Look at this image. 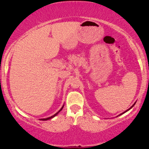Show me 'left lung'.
<instances>
[{
  "instance_id": "8db88e82",
  "label": "left lung",
  "mask_w": 149,
  "mask_h": 149,
  "mask_svg": "<svg viewBox=\"0 0 149 149\" xmlns=\"http://www.w3.org/2000/svg\"><path fill=\"white\" fill-rule=\"evenodd\" d=\"M135 103H136V102H135V103H134V104H133V105H132V107H130V108H129V109H127V110H125V112H123V113H122V114H120V115H118V116H120V115H122V114H124V113H125V112H127V111H129V110H130V109H131V108H133V106H134V105H135Z\"/></svg>"
}]
</instances>
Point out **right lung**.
I'll use <instances>...</instances> for the list:
<instances>
[{"label": "right lung", "mask_w": 149, "mask_h": 149, "mask_svg": "<svg viewBox=\"0 0 149 149\" xmlns=\"http://www.w3.org/2000/svg\"><path fill=\"white\" fill-rule=\"evenodd\" d=\"M64 104H63V106H62V108H60V109L59 110V111H58V112H56V114H54L53 116H50V117H49V118H42V119H40V120H42V121H45V120H50V119H52V118H53L54 117H55V116H56L58 114V113L60 112V111H61L62 110V108H64Z\"/></svg>", "instance_id": "right-lung-1"}]
</instances>
